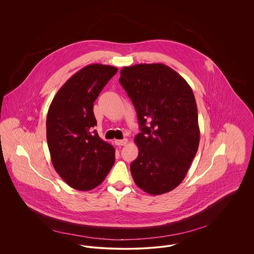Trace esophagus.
Here are the masks:
<instances>
[{"label": "esophagus", "instance_id": "1", "mask_svg": "<svg viewBox=\"0 0 254 254\" xmlns=\"http://www.w3.org/2000/svg\"><path fill=\"white\" fill-rule=\"evenodd\" d=\"M127 142H128V140L127 139H123V140H115L114 141V143H115V145H125L127 144Z\"/></svg>", "mask_w": 254, "mask_h": 254}]
</instances>
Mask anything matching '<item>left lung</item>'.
<instances>
[{"instance_id": "8db88e82", "label": "left lung", "mask_w": 254, "mask_h": 254, "mask_svg": "<svg viewBox=\"0 0 254 254\" xmlns=\"http://www.w3.org/2000/svg\"><path fill=\"white\" fill-rule=\"evenodd\" d=\"M119 82L137 112L141 133L138 157L131 163L136 185L153 195L184 180L199 144L197 108L191 88L162 64L121 69Z\"/></svg>"}]
</instances>
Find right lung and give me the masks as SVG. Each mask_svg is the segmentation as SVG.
<instances>
[{"mask_svg": "<svg viewBox=\"0 0 254 254\" xmlns=\"http://www.w3.org/2000/svg\"><path fill=\"white\" fill-rule=\"evenodd\" d=\"M116 72L117 68L110 65H87L65 82L50 106L47 142L52 162L73 189H95L114 164V147L93 131L97 125L93 108Z\"/></svg>", "mask_w": 254, "mask_h": 254, "instance_id": "add662e5", "label": "right lung"}]
</instances>
